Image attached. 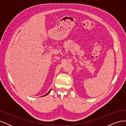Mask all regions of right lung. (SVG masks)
<instances>
[{
    "label": "right lung",
    "mask_w": 126,
    "mask_h": 126,
    "mask_svg": "<svg viewBox=\"0 0 126 126\" xmlns=\"http://www.w3.org/2000/svg\"><path fill=\"white\" fill-rule=\"evenodd\" d=\"M51 89H50V90H49V92H48V93H47V94H46L44 95V96H43V97H44V96H47V94H49V93H50V91H51Z\"/></svg>",
    "instance_id": "right-lung-1"
}]
</instances>
